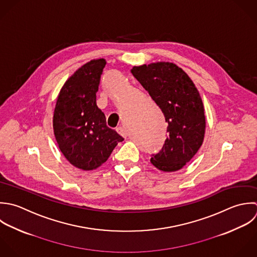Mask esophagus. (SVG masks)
<instances>
[{
    "instance_id": "esophagus-1",
    "label": "esophagus",
    "mask_w": 257,
    "mask_h": 257,
    "mask_svg": "<svg viewBox=\"0 0 257 257\" xmlns=\"http://www.w3.org/2000/svg\"><path fill=\"white\" fill-rule=\"evenodd\" d=\"M116 130H117V132H118L120 135H122L123 137H126V136H127V131H126V129H125L124 127L119 126Z\"/></svg>"
}]
</instances>
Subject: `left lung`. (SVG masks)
Masks as SVG:
<instances>
[{
    "label": "left lung",
    "mask_w": 257,
    "mask_h": 257,
    "mask_svg": "<svg viewBox=\"0 0 257 257\" xmlns=\"http://www.w3.org/2000/svg\"><path fill=\"white\" fill-rule=\"evenodd\" d=\"M131 72L168 123L165 143L157 154H152L150 161L161 171H177L193 158L203 143L205 115L199 92L189 76L173 63L135 66Z\"/></svg>",
    "instance_id": "1"
}]
</instances>
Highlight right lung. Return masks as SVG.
I'll list each match as a JSON object with an SVG mask.
<instances>
[{"label": "right lung", "instance_id": "add662e5", "mask_svg": "<svg viewBox=\"0 0 257 257\" xmlns=\"http://www.w3.org/2000/svg\"><path fill=\"white\" fill-rule=\"evenodd\" d=\"M105 65L104 59H97L79 68L62 87L54 110L53 128L61 152L72 165L86 171L105 163L124 140L106 125L96 103Z\"/></svg>", "mask_w": 257, "mask_h": 257}]
</instances>
